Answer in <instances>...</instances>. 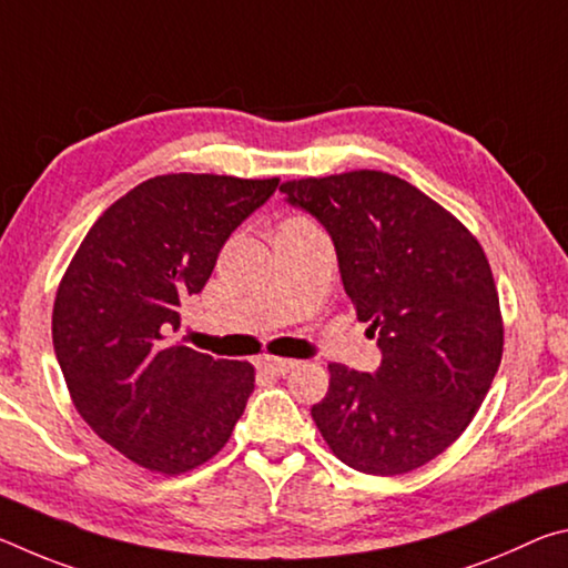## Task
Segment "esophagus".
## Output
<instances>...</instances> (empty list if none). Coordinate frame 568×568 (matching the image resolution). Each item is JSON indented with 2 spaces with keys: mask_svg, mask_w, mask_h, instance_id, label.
Wrapping results in <instances>:
<instances>
[{
  "mask_svg": "<svg viewBox=\"0 0 568 568\" xmlns=\"http://www.w3.org/2000/svg\"><path fill=\"white\" fill-rule=\"evenodd\" d=\"M261 365L265 371L275 373V376H285V373H291L293 368H297V361H291V358H271V355H265V358H261Z\"/></svg>",
  "mask_w": 568,
  "mask_h": 568,
  "instance_id": "esophagus-1",
  "label": "esophagus"
}]
</instances>
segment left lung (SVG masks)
<instances>
[{
    "label": "left lung",
    "instance_id": "obj_1",
    "mask_svg": "<svg viewBox=\"0 0 568 568\" xmlns=\"http://www.w3.org/2000/svg\"><path fill=\"white\" fill-rule=\"evenodd\" d=\"M281 190L331 233L345 293L383 353L376 376L328 365L315 426L345 466L408 474L464 434L501 365L504 318L484 247L436 200L381 170Z\"/></svg>",
    "mask_w": 568,
    "mask_h": 568
}]
</instances>
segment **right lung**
<instances>
[{"label": "right lung", "instance_id": "right-lung-1", "mask_svg": "<svg viewBox=\"0 0 568 568\" xmlns=\"http://www.w3.org/2000/svg\"><path fill=\"white\" fill-rule=\"evenodd\" d=\"M277 182L150 178L104 210L67 265L52 311L57 361L77 413L132 464L185 474L213 458L243 416L253 365L172 345L168 333Z\"/></svg>", "mask_w": 568, "mask_h": 568}]
</instances>
